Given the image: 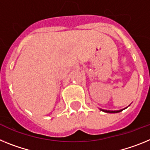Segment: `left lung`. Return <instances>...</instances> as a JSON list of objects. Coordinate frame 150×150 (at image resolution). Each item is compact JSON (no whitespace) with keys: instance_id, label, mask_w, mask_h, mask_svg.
<instances>
[{"instance_id":"1","label":"left lung","mask_w":150,"mask_h":150,"mask_svg":"<svg viewBox=\"0 0 150 150\" xmlns=\"http://www.w3.org/2000/svg\"><path fill=\"white\" fill-rule=\"evenodd\" d=\"M101 111L104 112H107V113H117V112H122L123 109H121V110H115V111H111V110H105V109H100Z\"/></svg>"}]
</instances>
